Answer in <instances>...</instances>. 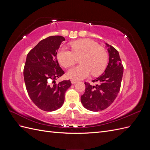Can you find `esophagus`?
I'll return each instance as SVG.
<instances>
[{"mask_svg":"<svg viewBox=\"0 0 150 150\" xmlns=\"http://www.w3.org/2000/svg\"><path fill=\"white\" fill-rule=\"evenodd\" d=\"M71 81V83H72V84H76L77 82H78V81H77L73 80V79H72Z\"/></svg>","mask_w":150,"mask_h":150,"instance_id":"34e87169","label":"esophagus"}]
</instances>
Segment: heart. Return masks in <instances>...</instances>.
<instances>
[{
  "label": "heart",
  "mask_w": 150,
  "mask_h": 150,
  "mask_svg": "<svg viewBox=\"0 0 150 150\" xmlns=\"http://www.w3.org/2000/svg\"><path fill=\"white\" fill-rule=\"evenodd\" d=\"M72 51L62 47L57 52V59L64 67H69L79 59L81 65L67 71L66 76L73 80H81L91 74L100 75L105 70L108 62V54L104 48L94 40L84 39L71 42Z\"/></svg>",
  "instance_id": "heart-1"
}]
</instances>
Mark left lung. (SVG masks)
I'll use <instances>...</instances> for the list:
<instances>
[{"instance_id":"1","label":"left lung","mask_w":150,"mask_h":150,"mask_svg":"<svg viewBox=\"0 0 150 150\" xmlns=\"http://www.w3.org/2000/svg\"><path fill=\"white\" fill-rule=\"evenodd\" d=\"M109 52V63L104 73L92 82L96 86L85 82L86 89L81 97L83 106L88 110L99 111L105 110L115 101L118 94L123 74V66L118 51L106 43Z\"/></svg>"}]
</instances>
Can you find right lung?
Masks as SVG:
<instances>
[{"label": "right lung", "mask_w": 150, "mask_h": 150, "mask_svg": "<svg viewBox=\"0 0 150 150\" xmlns=\"http://www.w3.org/2000/svg\"><path fill=\"white\" fill-rule=\"evenodd\" d=\"M64 40L62 36H49L40 40L27 56L24 68L27 91L32 101L45 111L60 108L65 93L71 86L70 80L58 84L55 81L64 74L56 58L57 50Z\"/></svg>", "instance_id": "1"}]
</instances>
